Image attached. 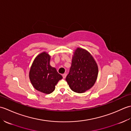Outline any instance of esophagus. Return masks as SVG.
Segmentation results:
<instances>
[{"mask_svg": "<svg viewBox=\"0 0 131 131\" xmlns=\"http://www.w3.org/2000/svg\"><path fill=\"white\" fill-rule=\"evenodd\" d=\"M66 76H67V74H63L62 75V77H63V79H65Z\"/></svg>", "mask_w": 131, "mask_h": 131, "instance_id": "esophagus-1", "label": "esophagus"}]
</instances>
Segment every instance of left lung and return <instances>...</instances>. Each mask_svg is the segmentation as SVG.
I'll list each match as a JSON object with an SVG mask.
<instances>
[{"label":"left lung","instance_id":"8db88e82","mask_svg":"<svg viewBox=\"0 0 131 131\" xmlns=\"http://www.w3.org/2000/svg\"><path fill=\"white\" fill-rule=\"evenodd\" d=\"M98 73V65L92 54L78 47L74 52L70 72L66 78L71 90L79 93L90 90L96 82Z\"/></svg>","mask_w":131,"mask_h":131}]
</instances>
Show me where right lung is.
I'll use <instances>...</instances> for the list:
<instances>
[{
  "instance_id": "1",
  "label": "right lung",
  "mask_w": 131,
  "mask_h": 131,
  "mask_svg": "<svg viewBox=\"0 0 131 131\" xmlns=\"http://www.w3.org/2000/svg\"><path fill=\"white\" fill-rule=\"evenodd\" d=\"M50 60L48 53H40L35 58L29 71V79L33 87L45 94L53 92L56 85L62 78L56 68L50 65Z\"/></svg>"
}]
</instances>
